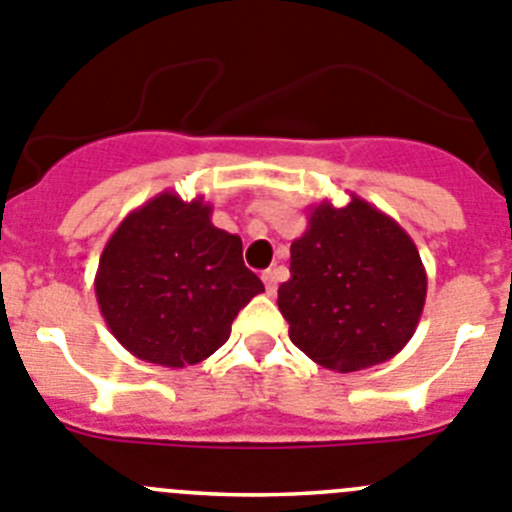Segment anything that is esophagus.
<instances>
[{"label":"esophagus","mask_w":512,"mask_h":512,"mask_svg":"<svg viewBox=\"0 0 512 512\" xmlns=\"http://www.w3.org/2000/svg\"><path fill=\"white\" fill-rule=\"evenodd\" d=\"M261 279H264L266 284V292L276 294V287H279V269H266Z\"/></svg>","instance_id":"obj_1"}]
</instances>
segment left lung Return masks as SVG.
Returning <instances> with one entry per match:
<instances>
[{
    "mask_svg": "<svg viewBox=\"0 0 512 512\" xmlns=\"http://www.w3.org/2000/svg\"><path fill=\"white\" fill-rule=\"evenodd\" d=\"M292 279L279 287L289 337L307 358L355 373L401 353L421 320L426 271L401 225L350 195L312 205L292 243Z\"/></svg>",
    "mask_w": 512,
    "mask_h": 512,
    "instance_id": "8db88e82",
    "label": "left lung"
}]
</instances>
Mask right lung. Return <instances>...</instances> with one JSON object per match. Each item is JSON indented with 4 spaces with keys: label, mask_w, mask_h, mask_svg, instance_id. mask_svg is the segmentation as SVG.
I'll return each mask as SVG.
<instances>
[{
    "label": "right lung",
    "mask_w": 512,
    "mask_h": 512,
    "mask_svg": "<svg viewBox=\"0 0 512 512\" xmlns=\"http://www.w3.org/2000/svg\"><path fill=\"white\" fill-rule=\"evenodd\" d=\"M203 195L164 190L131 210L103 246L96 299L111 335L144 363L185 368L228 340L236 314L264 292L243 243L215 228Z\"/></svg>",
    "instance_id": "obj_1"
}]
</instances>
